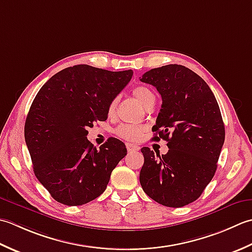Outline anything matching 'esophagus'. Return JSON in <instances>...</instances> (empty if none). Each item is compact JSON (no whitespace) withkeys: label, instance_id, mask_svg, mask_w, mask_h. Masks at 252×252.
<instances>
[{"label":"esophagus","instance_id":"34e87169","mask_svg":"<svg viewBox=\"0 0 252 252\" xmlns=\"http://www.w3.org/2000/svg\"><path fill=\"white\" fill-rule=\"evenodd\" d=\"M126 147H127L128 152H137V151L140 150L139 147L136 146V145H132V143H127Z\"/></svg>","mask_w":252,"mask_h":252}]
</instances>
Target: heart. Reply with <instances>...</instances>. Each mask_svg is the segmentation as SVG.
Listing matches in <instances>:
<instances>
[{"instance_id": "obj_1", "label": "heart", "mask_w": 252, "mask_h": 252, "mask_svg": "<svg viewBox=\"0 0 252 252\" xmlns=\"http://www.w3.org/2000/svg\"><path fill=\"white\" fill-rule=\"evenodd\" d=\"M132 94L135 96V99L139 102L145 109L151 103L152 101H155V94H153V92L149 88H147V87H143V86L136 87V88L132 90ZM116 106H117V99H114L110 103L109 109H107V113H109L110 116L114 115ZM143 131H145V128L142 126H137V125H121L116 129L117 136H120L121 138H123V139L129 140V141L139 140Z\"/></svg>"}]
</instances>
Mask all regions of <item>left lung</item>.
<instances>
[{
	"instance_id": "8db88e82",
	"label": "left lung",
	"mask_w": 252,
	"mask_h": 252,
	"mask_svg": "<svg viewBox=\"0 0 252 252\" xmlns=\"http://www.w3.org/2000/svg\"><path fill=\"white\" fill-rule=\"evenodd\" d=\"M140 80L156 87L162 96L152 131L155 139L162 138L168 147L162 156L141 149V187L158 203L181 208L201 196L217 171L225 139L218 101L201 77L183 65L153 68Z\"/></svg>"
}]
</instances>
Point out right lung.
I'll return each mask as SVG.
<instances>
[{"mask_svg": "<svg viewBox=\"0 0 252 252\" xmlns=\"http://www.w3.org/2000/svg\"><path fill=\"white\" fill-rule=\"evenodd\" d=\"M131 77V69L75 65L51 77L35 95L25 140L35 177L58 202L74 207L99 197L127 155L124 142L113 137L96 149L87 129L106 121L110 103Z\"/></svg>", "mask_w": 252, "mask_h": 252, "instance_id": "obj_1", "label": "right lung"}]
</instances>
